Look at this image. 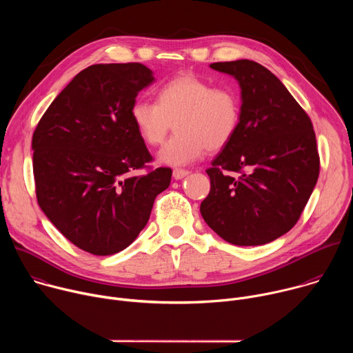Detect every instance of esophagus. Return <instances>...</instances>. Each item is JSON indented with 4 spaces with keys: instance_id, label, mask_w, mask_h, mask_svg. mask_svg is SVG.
<instances>
[{
    "instance_id": "34e87169",
    "label": "esophagus",
    "mask_w": 353,
    "mask_h": 353,
    "mask_svg": "<svg viewBox=\"0 0 353 353\" xmlns=\"http://www.w3.org/2000/svg\"><path fill=\"white\" fill-rule=\"evenodd\" d=\"M190 174L188 170H184V169H174L173 170V179L174 180H181L184 177H187Z\"/></svg>"
}]
</instances>
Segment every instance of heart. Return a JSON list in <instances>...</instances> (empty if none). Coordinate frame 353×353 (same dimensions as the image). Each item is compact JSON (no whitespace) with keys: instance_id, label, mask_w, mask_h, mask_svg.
I'll use <instances>...</instances> for the list:
<instances>
[{"instance_id":"b5f03b06","label":"heart","mask_w":353,"mask_h":353,"mask_svg":"<svg viewBox=\"0 0 353 353\" xmlns=\"http://www.w3.org/2000/svg\"><path fill=\"white\" fill-rule=\"evenodd\" d=\"M131 120L149 145H159L173 123L176 132L159 150V161L185 166L218 150L234 135L239 125V100L228 88L212 85L194 74L179 75L158 90V102L138 99L130 110Z\"/></svg>"}]
</instances>
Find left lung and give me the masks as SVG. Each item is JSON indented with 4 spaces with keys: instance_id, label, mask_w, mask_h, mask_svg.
I'll return each mask as SVG.
<instances>
[{
    "instance_id": "obj_1",
    "label": "left lung",
    "mask_w": 353,
    "mask_h": 353,
    "mask_svg": "<svg viewBox=\"0 0 353 353\" xmlns=\"http://www.w3.org/2000/svg\"><path fill=\"white\" fill-rule=\"evenodd\" d=\"M210 67L239 82L241 106L234 135L207 170L211 191L199 211L230 244H267L294 226L316 187L320 158L313 124L261 64L236 60Z\"/></svg>"
}]
</instances>
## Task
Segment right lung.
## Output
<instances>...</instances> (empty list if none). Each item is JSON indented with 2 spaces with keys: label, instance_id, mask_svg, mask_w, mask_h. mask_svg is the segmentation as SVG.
<instances>
[{
  "label": "right lung",
  "instance_id": "obj_1",
  "mask_svg": "<svg viewBox=\"0 0 353 353\" xmlns=\"http://www.w3.org/2000/svg\"><path fill=\"white\" fill-rule=\"evenodd\" d=\"M154 72L139 63L96 64L61 90L33 138L37 203L71 243L94 256L127 248L148 223L172 169L134 174L152 157L130 110Z\"/></svg>",
  "mask_w": 353,
  "mask_h": 353
}]
</instances>
